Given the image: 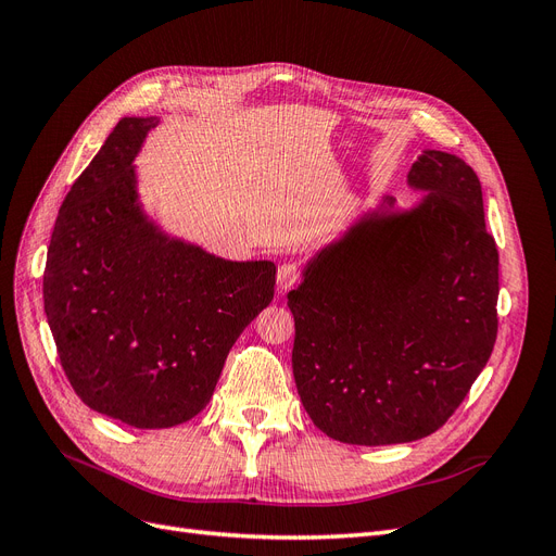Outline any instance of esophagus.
<instances>
[{
  "mask_svg": "<svg viewBox=\"0 0 556 556\" xmlns=\"http://www.w3.org/2000/svg\"><path fill=\"white\" fill-rule=\"evenodd\" d=\"M301 280V268L292 262H285L278 266V288L280 290H290Z\"/></svg>",
  "mask_w": 556,
  "mask_h": 556,
  "instance_id": "1",
  "label": "esophagus"
}]
</instances>
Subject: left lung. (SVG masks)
Segmentation results:
<instances>
[{
    "label": "left lung",
    "mask_w": 556,
    "mask_h": 556,
    "mask_svg": "<svg viewBox=\"0 0 556 556\" xmlns=\"http://www.w3.org/2000/svg\"><path fill=\"white\" fill-rule=\"evenodd\" d=\"M410 211L364 215L319 250L288 294L294 382L313 425L350 445L410 443L441 429L490 359L498 250L470 166L425 150Z\"/></svg>",
    "instance_id": "left-lung-1"
}]
</instances>
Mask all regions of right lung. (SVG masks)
<instances>
[{
  "mask_svg": "<svg viewBox=\"0 0 556 556\" xmlns=\"http://www.w3.org/2000/svg\"><path fill=\"white\" fill-rule=\"evenodd\" d=\"M157 117H123L58 213L43 308L92 410L166 429L206 408L241 331L271 304L274 262H229L148 220L134 157Z\"/></svg>",
  "mask_w": 556,
  "mask_h": 556,
  "instance_id": "add662e5",
  "label": "right lung"
}]
</instances>
